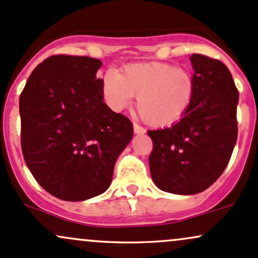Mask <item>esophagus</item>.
Wrapping results in <instances>:
<instances>
[{
    "label": "esophagus",
    "mask_w": 258,
    "mask_h": 258,
    "mask_svg": "<svg viewBox=\"0 0 258 258\" xmlns=\"http://www.w3.org/2000/svg\"><path fill=\"white\" fill-rule=\"evenodd\" d=\"M145 132H146V130H145L143 126L139 125V124H137V123L134 124V133H135V134H144Z\"/></svg>",
    "instance_id": "1"
}]
</instances>
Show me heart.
Returning <instances> with one entry per match:
<instances>
[{"label": "heart", "instance_id": "heart-1", "mask_svg": "<svg viewBox=\"0 0 258 258\" xmlns=\"http://www.w3.org/2000/svg\"><path fill=\"white\" fill-rule=\"evenodd\" d=\"M196 91L195 77L189 69L167 63H138L108 69L102 92L107 105L120 111L134 100L143 119L153 126H167L184 117Z\"/></svg>", "mask_w": 258, "mask_h": 258}]
</instances>
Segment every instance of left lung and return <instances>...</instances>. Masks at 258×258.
<instances>
[{"label": "left lung", "instance_id": "1", "mask_svg": "<svg viewBox=\"0 0 258 258\" xmlns=\"http://www.w3.org/2000/svg\"><path fill=\"white\" fill-rule=\"evenodd\" d=\"M196 82L189 111L170 128L149 130L150 172L158 189L194 195L224 172L238 139L239 91L229 69L204 54L190 57Z\"/></svg>", "mask_w": 258, "mask_h": 258}]
</instances>
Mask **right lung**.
Segmentation results:
<instances>
[{
    "label": "right lung",
    "mask_w": 258,
    "mask_h": 258,
    "mask_svg": "<svg viewBox=\"0 0 258 258\" xmlns=\"http://www.w3.org/2000/svg\"><path fill=\"white\" fill-rule=\"evenodd\" d=\"M100 59L57 54L40 63L19 97L20 144L34 178L54 198L105 192L133 124L103 102Z\"/></svg>",
    "instance_id": "add662e5"
}]
</instances>
